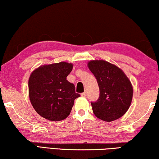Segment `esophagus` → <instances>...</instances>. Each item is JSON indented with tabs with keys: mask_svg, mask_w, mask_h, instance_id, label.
Segmentation results:
<instances>
[{
	"mask_svg": "<svg viewBox=\"0 0 159 159\" xmlns=\"http://www.w3.org/2000/svg\"><path fill=\"white\" fill-rule=\"evenodd\" d=\"M80 95H81L82 97H83V98H85V97L87 96V94H86V93L85 92V93H83L80 94Z\"/></svg>",
	"mask_w": 159,
	"mask_h": 159,
	"instance_id": "1",
	"label": "esophagus"
}]
</instances>
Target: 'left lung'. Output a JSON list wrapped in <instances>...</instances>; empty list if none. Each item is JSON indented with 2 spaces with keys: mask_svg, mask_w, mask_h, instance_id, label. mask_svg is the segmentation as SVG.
<instances>
[{
  "mask_svg": "<svg viewBox=\"0 0 159 159\" xmlns=\"http://www.w3.org/2000/svg\"><path fill=\"white\" fill-rule=\"evenodd\" d=\"M88 66L98 80L99 98L91 102L94 114L111 122L124 115L130 107L133 89L121 69L105 60H91Z\"/></svg>",
  "mask_w": 159,
  "mask_h": 159,
  "instance_id": "left-lung-1",
  "label": "left lung"
}]
</instances>
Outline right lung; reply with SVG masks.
Listing matches in <instances>:
<instances>
[{"instance_id":"add662e5","label":"right lung","mask_w":159,"mask_h":159,"mask_svg":"<svg viewBox=\"0 0 159 159\" xmlns=\"http://www.w3.org/2000/svg\"><path fill=\"white\" fill-rule=\"evenodd\" d=\"M73 64L66 61L45 64L33 71L29 79L30 102L38 114L52 121L65 119L74 100L80 97L66 77Z\"/></svg>"}]
</instances>
